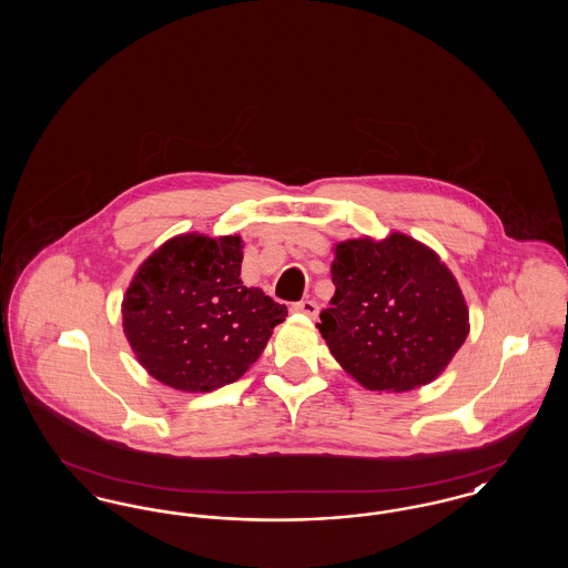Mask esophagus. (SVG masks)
<instances>
[{"label":"esophagus","mask_w":568,"mask_h":568,"mask_svg":"<svg viewBox=\"0 0 568 568\" xmlns=\"http://www.w3.org/2000/svg\"><path fill=\"white\" fill-rule=\"evenodd\" d=\"M292 313H302V315L315 320L320 315V306H317L315 300H300V302L292 304Z\"/></svg>","instance_id":"esophagus-1"}]
</instances>
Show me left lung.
<instances>
[{"label":"left lung","instance_id":"8db88e82","mask_svg":"<svg viewBox=\"0 0 568 568\" xmlns=\"http://www.w3.org/2000/svg\"><path fill=\"white\" fill-rule=\"evenodd\" d=\"M322 336L336 362L373 392H408L438 377L468 336L458 281L430 246L394 232L334 246Z\"/></svg>","mask_w":568,"mask_h":568}]
</instances>
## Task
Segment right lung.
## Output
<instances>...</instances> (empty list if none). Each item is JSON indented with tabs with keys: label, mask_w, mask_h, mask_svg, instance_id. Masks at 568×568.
<instances>
[{
	"label": "right lung",
	"mask_w": 568,
	"mask_h": 568,
	"mask_svg": "<svg viewBox=\"0 0 568 568\" xmlns=\"http://www.w3.org/2000/svg\"><path fill=\"white\" fill-rule=\"evenodd\" d=\"M241 236L181 234L135 272L123 332L151 377L179 392H213L243 377L287 306L241 281Z\"/></svg>",
	"instance_id": "add662e5"
}]
</instances>
